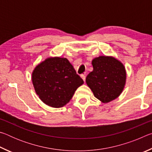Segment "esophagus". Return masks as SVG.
Segmentation results:
<instances>
[{
    "mask_svg": "<svg viewBox=\"0 0 152 152\" xmlns=\"http://www.w3.org/2000/svg\"><path fill=\"white\" fill-rule=\"evenodd\" d=\"M81 78H82V80H83L84 82H85V80H86V76H85V75H84V74H82Z\"/></svg>",
    "mask_w": 152,
    "mask_h": 152,
    "instance_id": "obj_1",
    "label": "esophagus"
}]
</instances>
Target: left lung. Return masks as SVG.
Instances as JSON below:
<instances>
[{
	"label": "left lung",
	"instance_id": "left-lung-1",
	"mask_svg": "<svg viewBox=\"0 0 152 152\" xmlns=\"http://www.w3.org/2000/svg\"><path fill=\"white\" fill-rule=\"evenodd\" d=\"M93 70L86 76V82L94 96L103 103L113 101L121 93L126 82L123 64L110 56H99L92 60Z\"/></svg>",
	"mask_w": 152,
	"mask_h": 152
}]
</instances>
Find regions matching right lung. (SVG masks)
I'll use <instances>...</instances> for the list:
<instances>
[{"mask_svg":"<svg viewBox=\"0 0 152 152\" xmlns=\"http://www.w3.org/2000/svg\"><path fill=\"white\" fill-rule=\"evenodd\" d=\"M32 82L36 93L48 106L60 108L84 83L66 58H49L35 67Z\"/></svg>","mask_w":152,"mask_h":152,"instance_id":"obj_1","label":"right lung"}]
</instances>
